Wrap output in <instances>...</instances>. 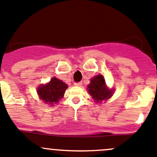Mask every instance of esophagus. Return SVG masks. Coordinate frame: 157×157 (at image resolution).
I'll use <instances>...</instances> for the list:
<instances>
[{
	"label": "esophagus",
	"instance_id": "34e87169",
	"mask_svg": "<svg viewBox=\"0 0 157 157\" xmlns=\"http://www.w3.org/2000/svg\"><path fill=\"white\" fill-rule=\"evenodd\" d=\"M74 85L77 86H82V82H78V83H75Z\"/></svg>",
	"mask_w": 157,
	"mask_h": 157
}]
</instances>
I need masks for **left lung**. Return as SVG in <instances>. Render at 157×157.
I'll return each mask as SVG.
<instances>
[{"label":"left lung","mask_w":157,"mask_h":157,"mask_svg":"<svg viewBox=\"0 0 157 157\" xmlns=\"http://www.w3.org/2000/svg\"><path fill=\"white\" fill-rule=\"evenodd\" d=\"M88 92L92 98L99 103L109 99L112 96V90H109L105 85V80L102 75H97L90 80L88 85Z\"/></svg>","instance_id":"obj_1"}]
</instances>
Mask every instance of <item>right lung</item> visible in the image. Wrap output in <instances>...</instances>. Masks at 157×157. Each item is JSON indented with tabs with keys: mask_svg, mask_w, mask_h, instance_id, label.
Here are the masks:
<instances>
[{
	"mask_svg": "<svg viewBox=\"0 0 157 157\" xmlns=\"http://www.w3.org/2000/svg\"><path fill=\"white\" fill-rule=\"evenodd\" d=\"M67 85L62 80L54 77L49 83L41 85L37 88V94L42 100L47 104H56L63 98Z\"/></svg>",
	"mask_w": 157,
	"mask_h": 157,
	"instance_id": "add662e5",
	"label": "right lung"
}]
</instances>
